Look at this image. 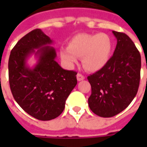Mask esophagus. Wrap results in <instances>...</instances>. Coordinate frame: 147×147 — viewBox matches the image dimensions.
Returning a JSON list of instances; mask_svg holds the SVG:
<instances>
[{
	"label": "esophagus",
	"instance_id": "34e87169",
	"mask_svg": "<svg viewBox=\"0 0 147 147\" xmlns=\"http://www.w3.org/2000/svg\"><path fill=\"white\" fill-rule=\"evenodd\" d=\"M76 78H77V80H78V81H82V80H83L84 79H85V77L83 76V75H81V74H80V73L77 74Z\"/></svg>",
	"mask_w": 147,
	"mask_h": 147
}]
</instances>
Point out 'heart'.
I'll return each mask as SVG.
<instances>
[{"label":"heart","mask_w":147,"mask_h":147,"mask_svg":"<svg viewBox=\"0 0 147 147\" xmlns=\"http://www.w3.org/2000/svg\"><path fill=\"white\" fill-rule=\"evenodd\" d=\"M113 49V40L106 34H80L71 39L67 47L60 49V57L68 67L82 58L85 69L94 72L108 64Z\"/></svg>","instance_id":"obj_1"}]
</instances>
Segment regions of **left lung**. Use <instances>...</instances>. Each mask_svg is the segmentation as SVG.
<instances>
[{"label": "left lung", "mask_w": 147, "mask_h": 147, "mask_svg": "<svg viewBox=\"0 0 147 147\" xmlns=\"http://www.w3.org/2000/svg\"><path fill=\"white\" fill-rule=\"evenodd\" d=\"M117 46L108 64L87 77L91 86L90 110L102 117H112L124 110L138 92L141 56L131 39L113 30Z\"/></svg>", "instance_id": "1"}]
</instances>
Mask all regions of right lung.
I'll return each mask as SVG.
<instances>
[{
  "label": "right lung",
  "instance_id": "add662e5",
  "mask_svg": "<svg viewBox=\"0 0 147 147\" xmlns=\"http://www.w3.org/2000/svg\"><path fill=\"white\" fill-rule=\"evenodd\" d=\"M53 43L41 29L27 34L11 49L8 77L12 95L26 113L40 120L59 117L66 99L76 86L77 73L65 70L56 61ZM34 55L36 64L30 68L28 59Z\"/></svg>",
  "mask_w": 147,
  "mask_h": 147
}]
</instances>
